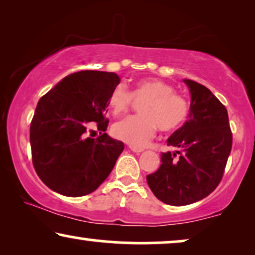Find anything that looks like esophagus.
Instances as JSON below:
<instances>
[{
    "mask_svg": "<svg viewBox=\"0 0 255 255\" xmlns=\"http://www.w3.org/2000/svg\"><path fill=\"white\" fill-rule=\"evenodd\" d=\"M128 148H130L131 151L134 152V153H141L142 151H144V149L140 148V147H135V146H131V145L128 146Z\"/></svg>",
    "mask_w": 255,
    "mask_h": 255,
    "instance_id": "obj_1",
    "label": "esophagus"
}]
</instances>
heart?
Returning a JSON list of instances; mask_svg holds the SVG:
<instances>
[{
  "mask_svg": "<svg viewBox=\"0 0 255 255\" xmlns=\"http://www.w3.org/2000/svg\"><path fill=\"white\" fill-rule=\"evenodd\" d=\"M133 99L142 102L139 116H131L118 122L114 134L118 139L133 146H145L160 131H175L183 125L189 115V106L182 96L176 95L168 83L156 79L139 80L131 93L123 85L111 90L108 103L115 116H121L131 107Z\"/></svg>",
  "mask_w": 255,
  "mask_h": 255,
  "instance_id": "obj_1",
  "label": "heart"
}]
</instances>
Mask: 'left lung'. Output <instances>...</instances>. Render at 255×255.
Here are the masks:
<instances>
[{
    "instance_id": "obj_1",
    "label": "left lung",
    "mask_w": 255,
    "mask_h": 255,
    "mask_svg": "<svg viewBox=\"0 0 255 255\" xmlns=\"http://www.w3.org/2000/svg\"><path fill=\"white\" fill-rule=\"evenodd\" d=\"M183 82L190 93L188 121L167 139V145L179 149L162 153L159 169L146 176L155 197L176 207L203 200L216 189L232 147L226 108L205 86Z\"/></svg>"
}]
</instances>
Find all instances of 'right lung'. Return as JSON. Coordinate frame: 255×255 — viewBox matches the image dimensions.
<instances>
[{
  "label": "right lung",
  "mask_w": 255,
  "mask_h": 255,
  "mask_svg": "<svg viewBox=\"0 0 255 255\" xmlns=\"http://www.w3.org/2000/svg\"><path fill=\"white\" fill-rule=\"evenodd\" d=\"M121 82L113 72L82 71L66 76L37 104L30 127L34 169L55 193L79 197L109 176L124 144L104 133L108 99ZM90 121L103 134L86 137Z\"/></svg>",
  "instance_id": "obj_1"
}]
</instances>
